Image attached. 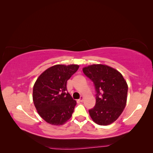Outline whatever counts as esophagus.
I'll list each match as a JSON object with an SVG mask.
<instances>
[{"label": "esophagus", "instance_id": "esophagus-1", "mask_svg": "<svg viewBox=\"0 0 153 153\" xmlns=\"http://www.w3.org/2000/svg\"><path fill=\"white\" fill-rule=\"evenodd\" d=\"M83 100H84V96H81L79 99V101H80V102H82Z\"/></svg>", "mask_w": 153, "mask_h": 153}]
</instances>
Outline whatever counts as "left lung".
<instances>
[{
  "label": "left lung",
  "mask_w": 153,
  "mask_h": 153,
  "mask_svg": "<svg viewBox=\"0 0 153 153\" xmlns=\"http://www.w3.org/2000/svg\"><path fill=\"white\" fill-rule=\"evenodd\" d=\"M85 75L93 82L96 104L89 110L93 121L99 125L110 124L118 119L126 104L128 85L116 69L103 64L83 68Z\"/></svg>",
  "instance_id": "1"
}]
</instances>
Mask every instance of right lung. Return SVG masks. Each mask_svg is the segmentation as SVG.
Listing matches in <instances>:
<instances>
[{
  "mask_svg": "<svg viewBox=\"0 0 153 153\" xmlns=\"http://www.w3.org/2000/svg\"><path fill=\"white\" fill-rule=\"evenodd\" d=\"M78 68L75 64H57L45 70L36 81L32 98L46 122L58 126L71 118L76 102L67 92V81Z\"/></svg>",
  "mask_w": 153,
  "mask_h": 153,
  "instance_id": "obj_1",
  "label": "right lung"
}]
</instances>
